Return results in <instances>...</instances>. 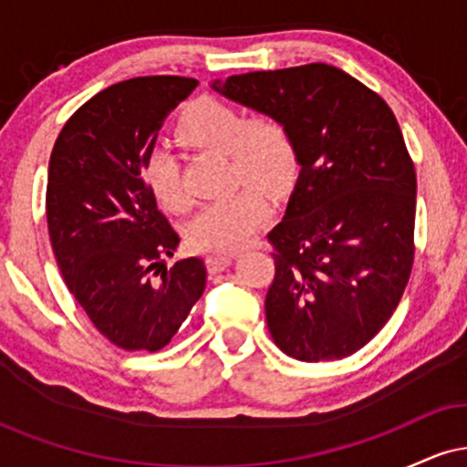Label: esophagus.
Listing matches in <instances>:
<instances>
[{
  "label": "esophagus",
  "instance_id": "1",
  "mask_svg": "<svg viewBox=\"0 0 467 467\" xmlns=\"http://www.w3.org/2000/svg\"><path fill=\"white\" fill-rule=\"evenodd\" d=\"M234 256L233 254H211L206 259V267L211 275H219L222 270H226V267L233 264Z\"/></svg>",
  "mask_w": 467,
  "mask_h": 467
}]
</instances>
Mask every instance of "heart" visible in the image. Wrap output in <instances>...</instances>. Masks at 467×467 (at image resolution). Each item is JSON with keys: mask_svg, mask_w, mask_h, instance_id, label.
I'll return each mask as SVG.
<instances>
[{"mask_svg": "<svg viewBox=\"0 0 467 467\" xmlns=\"http://www.w3.org/2000/svg\"><path fill=\"white\" fill-rule=\"evenodd\" d=\"M180 136L192 147L228 155L233 184H248V189L203 206L186 226V241L202 252L244 248L270 211L264 192L255 189L281 195L296 180L298 155L287 125L270 114L248 118L237 105L206 96L184 111ZM144 178L155 202L166 211L182 213L191 206V197L182 186L178 155L171 149L162 144L149 149Z\"/></svg>", "mask_w": 467, "mask_h": 467, "instance_id": "1", "label": "heart"}]
</instances>
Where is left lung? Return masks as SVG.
Wrapping results in <instances>:
<instances>
[{"instance_id":"1","label":"left lung","mask_w":467,"mask_h":467,"mask_svg":"<svg viewBox=\"0 0 467 467\" xmlns=\"http://www.w3.org/2000/svg\"><path fill=\"white\" fill-rule=\"evenodd\" d=\"M213 89L276 116L296 144L301 173L267 234V329L301 362L351 356L393 316L415 256L417 178L393 111L327 63L237 74Z\"/></svg>"}]
</instances>
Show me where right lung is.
<instances>
[{
	"mask_svg": "<svg viewBox=\"0 0 467 467\" xmlns=\"http://www.w3.org/2000/svg\"><path fill=\"white\" fill-rule=\"evenodd\" d=\"M195 78L140 77L111 85L74 111L47 166L46 217L58 270L111 345L160 351L206 287L197 256L151 272L180 237L147 180L144 158Z\"/></svg>",
	"mask_w": 467,
	"mask_h": 467,
	"instance_id": "right-lung-1",
	"label": "right lung"
}]
</instances>
